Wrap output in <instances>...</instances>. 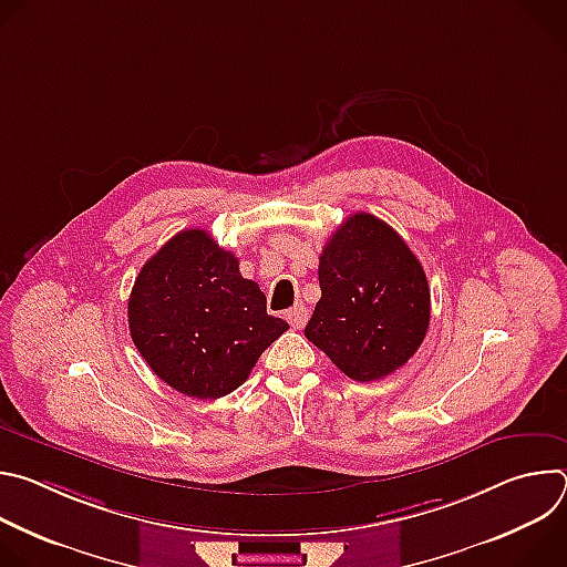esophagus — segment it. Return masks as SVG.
<instances>
[{
  "label": "esophagus",
  "mask_w": 567,
  "mask_h": 567,
  "mask_svg": "<svg viewBox=\"0 0 567 567\" xmlns=\"http://www.w3.org/2000/svg\"><path fill=\"white\" fill-rule=\"evenodd\" d=\"M307 318H309V309H307L305 305H293V307L287 311V320H289V326H291L293 330L305 328Z\"/></svg>",
  "instance_id": "obj_1"
}]
</instances>
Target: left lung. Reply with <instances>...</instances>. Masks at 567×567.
I'll return each instance as SVG.
<instances>
[{
    "label": "left lung",
    "instance_id": "left-lung-1",
    "mask_svg": "<svg viewBox=\"0 0 567 567\" xmlns=\"http://www.w3.org/2000/svg\"><path fill=\"white\" fill-rule=\"evenodd\" d=\"M320 300L305 337L354 381L406 363L431 320L426 274L401 235L370 213L350 215L318 262Z\"/></svg>",
    "mask_w": 567,
    "mask_h": 567
}]
</instances>
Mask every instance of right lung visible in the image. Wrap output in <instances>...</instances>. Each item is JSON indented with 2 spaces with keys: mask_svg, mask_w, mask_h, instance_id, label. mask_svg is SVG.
Listing matches in <instances>:
<instances>
[{
  "mask_svg": "<svg viewBox=\"0 0 567 567\" xmlns=\"http://www.w3.org/2000/svg\"><path fill=\"white\" fill-rule=\"evenodd\" d=\"M130 334L152 372L177 392L219 399L245 383L289 330L241 278L230 251L202 228L168 239L141 269L127 302Z\"/></svg>",
  "mask_w": 567,
  "mask_h": 567,
  "instance_id": "1",
  "label": "right lung"
}]
</instances>
